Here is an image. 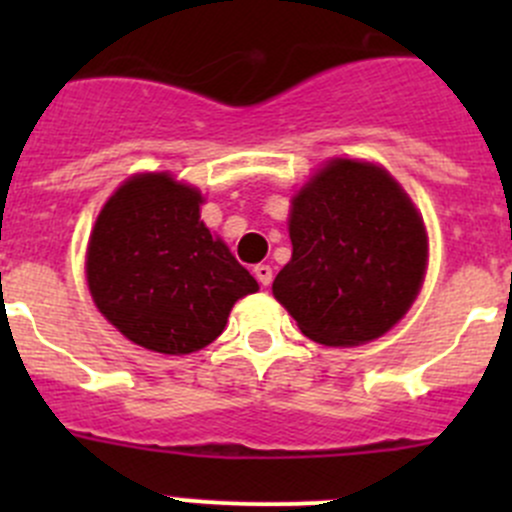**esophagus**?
Here are the masks:
<instances>
[{"label": "esophagus", "mask_w": 512, "mask_h": 512, "mask_svg": "<svg viewBox=\"0 0 512 512\" xmlns=\"http://www.w3.org/2000/svg\"><path fill=\"white\" fill-rule=\"evenodd\" d=\"M255 277L262 287H267L272 282V267L270 265H255Z\"/></svg>", "instance_id": "obj_1"}]
</instances>
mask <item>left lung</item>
Returning <instances> with one entry per match:
<instances>
[{"label": "left lung", "instance_id": "left-lung-1", "mask_svg": "<svg viewBox=\"0 0 512 512\" xmlns=\"http://www.w3.org/2000/svg\"><path fill=\"white\" fill-rule=\"evenodd\" d=\"M292 260L272 282L304 337L359 347L414 304L428 262L416 205L381 165L334 158L292 198Z\"/></svg>", "mask_w": 512, "mask_h": 512}]
</instances>
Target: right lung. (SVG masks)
<instances>
[{
    "mask_svg": "<svg viewBox=\"0 0 512 512\" xmlns=\"http://www.w3.org/2000/svg\"><path fill=\"white\" fill-rule=\"evenodd\" d=\"M203 195L170 173L128 178L98 213L86 282L98 312L158 354H193L223 334L257 282L200 220Z\"/></svg>",
    "mask_w": 512,
    "mask_h": 512,
    "instance_id": "right-lung-1",
    "label": "right lung"
}]
</instances>
